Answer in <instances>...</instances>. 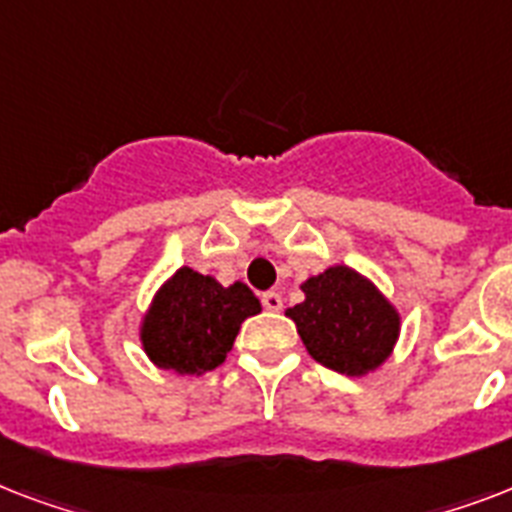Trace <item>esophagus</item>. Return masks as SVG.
<instances>
[{
    "instance_id": "1",
    "label": "esophagus",
    "mask_w": 512,
    "mask_h": 512,
    "mask_svg": "<svg viewBox=\"0 0 512 512\" xmlns=\"http://www.w3.org/2000/svg\"><path fill=\"white\" fill-rule=\"evenodd\" d=\"M263 308H265V311L279 313L281 308H284V300H281L279 292H265V295H263Z\"/></svg>"
}]
</instances>
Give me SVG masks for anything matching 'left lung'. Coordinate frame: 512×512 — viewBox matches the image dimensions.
Returning a JSON list of instances; mask_svg holds the SVG:
<instances>
[{
    "instance_id": "1",
    "label": "left lung",
    "mask_w": 512,
    "mask_h": 512,
    "mask_svg": "<svg viewBox=\"0 0 512 512\" xmlns=\"http://www.w3.org/2000/svg\"><path fill=\"white\" fill-rule=\"evenodd\" d=\"M300 289L305 300L287 308V316L319 364L361 377L393 353L401 316L361 273L348 265H332Z\"/></svg>"
}]
</instances>
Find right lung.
<instances>
[{"label": "right lung", "instance_id": "add662e5", "mask_svg": "<svg viewBox=\"0 0 512 512\" xmlns=\"http://www.w3.org/2000/svg\"><path fill=\"white\" fill-rule=\"evenodd\" d=\"M260 313V300L247 284L223 287L183 265L154 295L140 324V342L159 369L204 374L225 361L241 321Z\"/></svg>", "mask_w": 512, "mask_h": 512}]
</instances>
